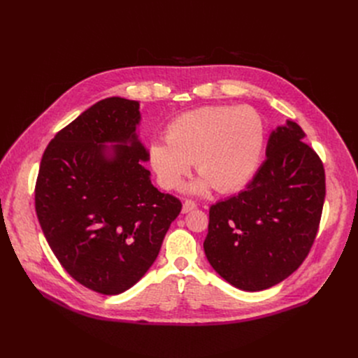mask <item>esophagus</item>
<instances>
[{
	"mask_svg": "<svg viewBox=\"0 0 358 358\" xmlns=\"http://www.w3.org/2000/svg\"><path fill=\"white\" fill-rule=\"evenodd\" d=\"M196 208H197V204H196L194 201H192V200H185V201L182 203V213H189V212L194 210Z\"/></svg>",
	"mask_w": 358,
	"mask_h": 358,
	"instance_id": "obj_1",
	"label": "esophagus"
}]
</instances>
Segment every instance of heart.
<instances>
[{"label":"heart","instance_id":"b5f03b06","mask_svg":"<svg viewBox=\"0 0 358 358\" xmlns=\"http://www.w3.org/2000/svg\"><path fill=\"white\" fill-rule=\"evenodd\" d=\"M262 146L264 123L250 106H204L187 111L166 127V141L149 145V162L166 190L178 187L196 164L201 176L190 184L193 193L212 185L234 192L255 173Z\"/></svg>","mask_w":358,"mask_h":358}]
</instances>
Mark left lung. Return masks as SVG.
<instances>
[{
	"instance_id": "left-lung-1",
	"label": "left lung",
	"mask_w": 358,
	"mask_h": 358,
	"mask_svg": "<svg viewBox=\"0 0 358 358\" xmlns=\"http://www.w3.org/2000/svg\"><path fill=\"white\" fill-rule=\"evenodd\" d=\"M287 120L270 134L266 157L245 190L213 204L204 254L236 289L278 285L308 257L325 201L322 161Z\"/></svg>"
}]
</instances>
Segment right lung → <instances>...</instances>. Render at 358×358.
<instances>
[{"instance_id": "right-lung-1", "label": "right lung", "mask_w": 358, "mask_h": 358, "mask_svg": "<svg viewBox=\"0 0 358 358\" xmlns=\"http://www.w3.org/2000/svg\"><path fill=\"white\" fill-rule=\"evenodd\" d=\"M139 123V101L96 103L50 141L36 181L49 247L72 278L103 294L138 283L181 212L178 199L150 182Z\"/></svg>"}]
</instances>
